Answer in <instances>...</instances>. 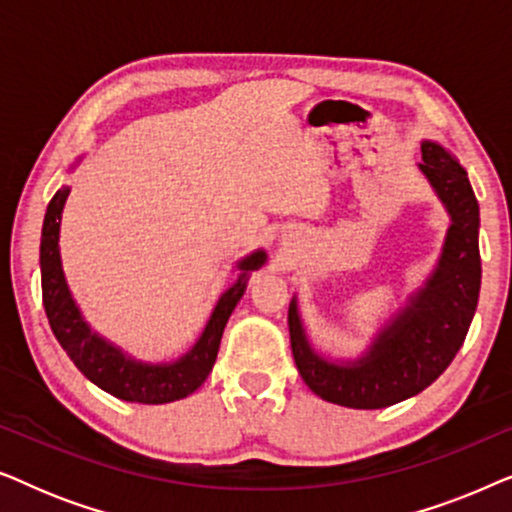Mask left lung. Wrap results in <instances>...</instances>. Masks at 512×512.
<instances>
[{
    "label": "left lung",
    "mask_w": 512,
    "mask_h": 512,
    "mask_svg": "<svg viewBox=\"0 0 512 512\" xmlns=\"http://www.w3.org/2000/svg\"><path fill=\"white\" fill-rule=\"evenodd\" d=\"M419 170L452 216L436 272L354 363H331L307 345L296 300L289 307L298 373L319 398L356 410L401 403L436 382L464 345L480 296V209L466 170L436 142L422 144Z\"/></svg>",
    "instance_id": "left-lung-1"
}]
</instances>
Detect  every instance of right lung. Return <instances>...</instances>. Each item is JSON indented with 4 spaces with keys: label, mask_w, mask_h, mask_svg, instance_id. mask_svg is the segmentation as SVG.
Segmentation results:
<instances>
[{
    "label": "right lung",
    "mask_w": 512,
    "mask_h": 512,
    "mask_svg": "<svg viewBox=\"0 0 512 512\" xmlns=\"http://www.w3.org/2000/svg\"><path fill=\"white\" fill-rule=\"evenodd\" d=\"M67 195L69 188H60L53 195L46 209L44 230H41V296H44V310L53 335L58 338L69 359L74 361V366L111 396L130 403L160 405L193 394L212 373L223 328H226L228 317L233 314L235 305L240 303L244 286H247V272L261 268L265 263V254L256 251V254L247 256L240 263V279L223 293L198 345L184 359L167 363V366H146V363L130 361L109 342L97 338L86 321L81 319L79 307L69 296L58 251L60 214Z\"/></svg>",
    "instance_id": "1"
}]
</instances>
